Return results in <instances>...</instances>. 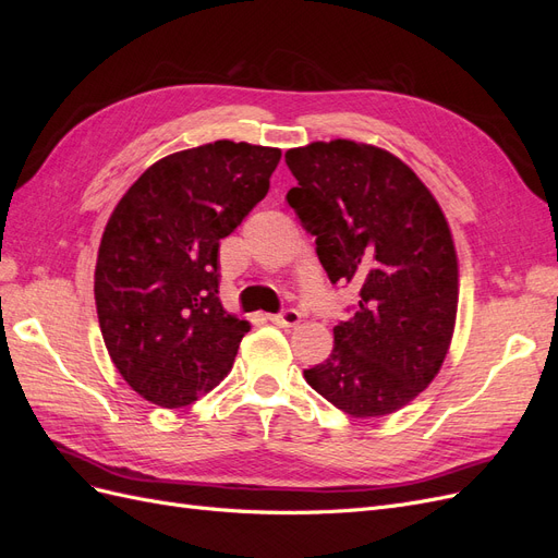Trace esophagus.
<instances>
[{"mask_svg":"<svg viewBox=\"0 0 558 558\" xmlns=\"http://www.w3.org/2000/svg\"><path fill=\"white\" fill-rule=\"evenodd\" d=\"M300 318L302 316H300L298 310H286L281 314L269 316V320H272V324H277V326H281V328H295L300 324Z\"/></svg>","mask_w":558,"mask_h":558,"instance_id":"34e87169","label":"esophagus"}]
</instances>
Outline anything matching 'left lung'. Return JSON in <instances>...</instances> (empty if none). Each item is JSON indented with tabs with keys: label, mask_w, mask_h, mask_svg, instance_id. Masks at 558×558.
I'll return each instance as SVG.
<instances>
[{
	"label": "left lung",
	"mask_w": 558,
	"mask_h": 558,
	"mask_svg": "<svg viewBox=\"0 0 558 558\" xmlns=\"http://www.w3.org/2000/svg\"><path fill=\"white\" fill-rule=\"evenodd\" d=\"M286 165L298 179L286 199L330 281L361 289L305 379L356 418L393 414L437 377L453 337L459 258L445 211L412 167L373 144L312 142L286 150Z\"/></svg>",
	"instance_id": "left-lung-1"
}]
</instances>
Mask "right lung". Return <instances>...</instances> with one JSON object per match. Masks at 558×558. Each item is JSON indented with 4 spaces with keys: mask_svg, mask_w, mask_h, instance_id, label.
<instances>
[{
    "mask_svg": "<svg viewBox=\"0 0 558 558\" xmlns=\"http://www.w3.org/2000/svg\"><path fill=\"white\" fill-rule=\"evenodd\" d=\"M281 150L230 140L165 156L111 211L95 265L109 356L144 400L185 408L223 381L248 320L218 300V246L269 191Z\"/></svg>",
    "mask_w": 558,
    "mask_h": 558,
    "instance_id": "right-lung-1",
    "label": "right lung"
}]
</instances>
